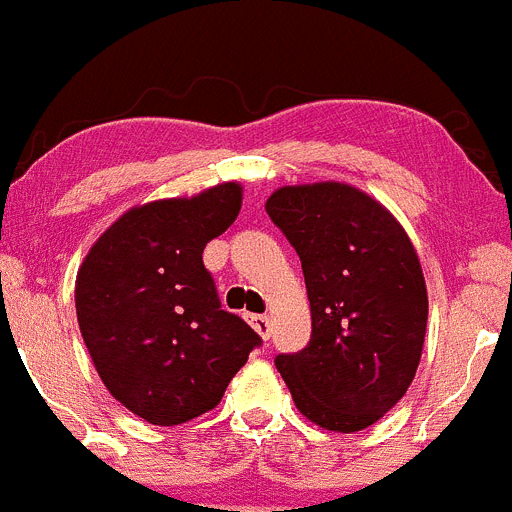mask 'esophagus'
<instances>
[{
  "label": "esophagus",
  "mask_w": 512,
  "mask_h": 512,
  "mask_svg": "<svg viewBox=\"0 0 512 512\" xmlns=\"http://www.w3.org/2000/svg\"><path fill=\"white\" fill-rule=\"evenodd\" d=\"M250 326L260 333L262 341L270 338V318H267V315H250Z\"/></svg>",
  "instance_id": "esophagus-1"
}]
</instances>
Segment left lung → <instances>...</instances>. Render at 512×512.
I'll return each mask as SVG.
<instances>
[{
    "label": "left lung",
    "mask_w": 512,
    "mask_h": 512,
    "mask_svg": "<svg viewBox=\"0 0 512 512\" xmlns=\"http://www.w3.org/2000/svg\"><path fill=\"white\" fill-rule=\"evenodd\" d=\"M267 214L303 262L313 336L278 356L295 407L331 432L379 422L417 374L427 333V285L394 214L343 181L280 186Z\"/></svg>",
    "instance_id": "left-lung-1"
}]
</instances>
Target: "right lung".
Here are the masks:
<instances>
[{
	"mask_svg": "<svg viewBox=\"0 0 512 512\" xmlns=\"http://www.w3.org/2000/svg\"><path fill=\"white\" fill-rule=\"evenodd\" d=\"M242 184L138 204L100 234L75 278L93 366L148 424L191 422L222 401L260 336L222 310L202 252L237 219Z\"/></svg>",
	"mask_w": 512,
	"mask_h": 512,
	"instance_id": "add662e5",
	"label": "right lung"
}]
</instances>
